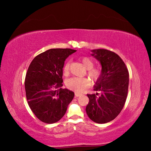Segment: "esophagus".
Here are the masks:
<instances>
[{"label": "esophagus", "instance_id": "1", "mask_svg": "<svg viewBox=\"0 0 151 151\" xmlns=\"http://www.w3.org/2000/svg\"><path fill=\"white\" fill-rule=\"evenodd\" d=\"M75 97H78V96H81L82 94H79V93H75Z\"/></svg>", "mask_w": 151, "mask_h": 151}]
</instances>
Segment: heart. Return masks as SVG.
Returning a JSON list of instances; mask_svg holds the SVG:
<instances>
[{
  "mask_svg": "<svg viewBox=\"0 0 151 151\" xmlns=\"http://www.w3.org/2000/svg\"><path fill=\"white\" fill-rule=\"evenodd\" d=\"M81 61L85 67L88 69V74L94 81L98 80L101 76V70L99 68H93L94 62L90 58L84 57L81 58ZM70 63H67L64 67V72L68 73ZM91 85V81L88 78L73 77L66 81V85L70 90L75 91L78 93H83Z\"/></svg>",
  "mask_w": 151,
  "mask_h": 151,
  "instance_id": "obj_1",
  "label": "heart"
}]
</instances>
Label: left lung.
<instances>
[{
    "label": "left lung",
    "instance_id": "obj_1",
    "mask_svg": "<svg viewBox=\"0 0 151 151\" xmlns=\"http://www.w3.org/2000/svg\"><path fill=\"white\" fill-rule=\"evenodd\" d=\"M91 55L100 63L101 76L94 85L98 93L87 94L86 107L88 116L96 123H106L119 115L126 101L129 74L123 60L118 55L106 49L91 50Z\"/></svg>",
    "mask_w": 151,
    "mask_h": 151
}]
</instances>
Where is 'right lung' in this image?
<instances>
[{"mask_svg": "<svg viewBox=\"0 0 151 151\" xmlns=\"http://www.w3.org/2000/svg\"><path fill=\"white\" fill-rule=\"evenodd\" d=\"M70 48H52L37 55L28 68L24 87L28 104L40 121L52 124L63 118L75 93L62 88L63 68Z\"/></svg>", "mask_w": 151, "mask_h": 151, "instance_id": "add662e5", "label": "right lung"}]
</instances>
